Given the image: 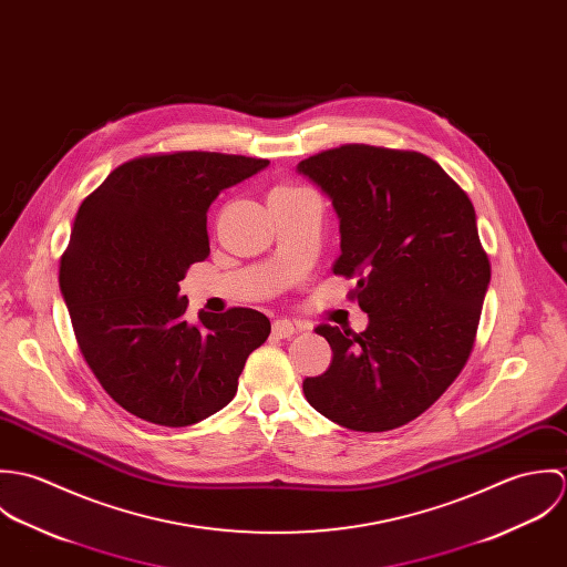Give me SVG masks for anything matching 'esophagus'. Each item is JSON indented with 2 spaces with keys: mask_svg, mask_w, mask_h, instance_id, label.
<instances>
[{
  "mask_svg": "<svg viewBox=\"0 0 567 567\" xmlns=\"http://www.w3.org/2000/svg\"><path fill=\"white\" fill-rule=\"evenodd\" d=\"M297 331H301V324L295 323V321H290V319H279V321L272 323V333H275L277 338H290V336H295Z\"/></svg>",
  "mask_w": 567,
  "mask_h": 567,
  "instance_id": "esophagus-1",
  "label": "esophagus"
}]
</instances>
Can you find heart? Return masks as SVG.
<instances>
[{"label": "heart", "instance_id": "1", "mask_svg": "<svg viewBox=\"0 0 567 567\" xmlns=\"http://www.w3.org/2000/svg\"><path fill=\"white\" fill-rule=\"evenodd\" d=\"M275 189H295V187H286V185H281V187H275Z\"/></svg>", "mask_w": 567, "mask_h": 567}]
</instances>
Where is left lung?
<instances>
[{"mask_svg": "<svg viewBox=\"0 0 567 567\" xmlns=\"http://www.w3.org/2000/svg\"><path fill=\"white\" fill-rule=\"evenodd\" d=\"M340 220L333 272L358 279L364 331L319 324L333 358L306 400L355 432L416 419L463 371L491 266L467 194L430 157L347 144L297 165Z\"/></svg>", "mask_w": 567, "mask_h": 567, "instance_id": "left-lung-1", "label": "left lung"}]
</instances>
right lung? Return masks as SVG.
<instances>
[{
	"label": "right lung",
	"mask_w": 567,
	"mask_h": 567,
	"mask_svg": "<svg viewBox=\"0 0 567 567\" xmlns=\"http://www.w3.org/2000/svg\"><path fill=\"white\" fill-rule=\"evenodd\" d=\"M268 159L220 153L140 157L82 200L61 259V295L82 355L131 414L185 427L236 398L270 321L250 308L185 319L178 281L209 255L207 212Z\"/></svg>",
	"instance_id": "1"
}]
</instances>
